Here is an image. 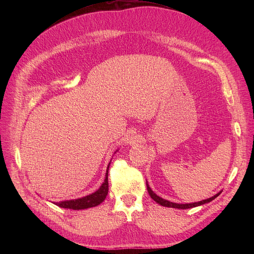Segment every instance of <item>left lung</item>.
Returning <instances> with one entry per match:
<instances>
[{"mask_svg": "<svg viewBox=\"0 0 254 254\" xmlns=\"http://www.w3.org/2000/svg\"><path fill=\"white\" fill-rule=\"evenodd\" d=\"M147 189H148V192H149V195L151 196L152 199H154V201H156L157 203H159L160 205L162 206H165V207H171V208H177V209H189V208H193V207H197V206H200V205H203V204H206V203H209L211 202L212 200H214L216 197H218L220 194H221V191L219 193H217L216 195H214L213 197L209 198V199H206V200H202L200 202H195V203H187V204H178V203H173V202H170L168 200H165L161 197H159L156 193H154L152 191V189L150 188L149 184L147 183Z\"/></svg>", "mask_w": 254, "mask_h": 254, "instance_id": "obj_1", "label": "left lung"}]
</instances>
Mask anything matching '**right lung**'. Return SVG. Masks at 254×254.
Listing matches in <instances>:
<instances>
[{
	"mask_svg": "<svg viewBox=\"0 0 254 254\" xmlns=\"http://www.w3.org/2000/svg\"><path fill=\"white\" fill-rule=\"evenodd\" d=\"M112 162V161H111ZM111 163L107 166V170L105 173V179L100 188L95 191L94 193L87 195L85 197L74 199V200H67V201H61L54 203L55 205L61 207V208H67V209H73V210H82L87 209L91 207H95L102 203L108 193V168H110Z\"/></svg>",
	"mask_w": 254,
	"mask_h": 254,
	"instance_id": "add662e5",
	"label": "right lung"
}]
</instances>
